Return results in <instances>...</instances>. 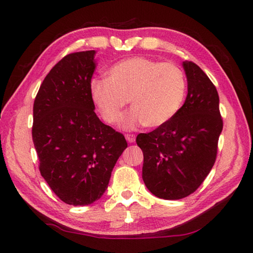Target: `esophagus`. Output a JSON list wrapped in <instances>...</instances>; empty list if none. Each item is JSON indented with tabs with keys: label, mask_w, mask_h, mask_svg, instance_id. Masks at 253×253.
I'll return each instance as SVG.
<instances>
[{
	"label": "esophagus",
	"mask_w": 253,
	"mask_h": 253,
	"mask_svg": "<svg viewBox=\"0 0 253 253\" xmlns=\"http://www.w3.org/2000/svg\"><path fill=\"white\" fill-rule=\"evenodd\" d=\"M125 137H126V140L128 143H134L135 142V135L134 134H127Z\"/></svg>",
	"instance_id": "esophagus-1"
}]
</instances>
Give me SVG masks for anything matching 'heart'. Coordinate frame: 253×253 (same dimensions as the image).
Returning a JSON list of instances; mask_svg holds the SVG:
<instances>
[{
	"label": "heart",
	"instance_id": "obj_1",
	"mask_svg": "<svg viewBox=\"0 0 253 253\" xmlns=\"http://www.w3.org/2000/svg\"><path fill=\"white\" fill-rule=\"evenodd\" d=\"M186 80L181 68L147 58H130L111 67L108 78L92 81L91 97L106 123L122 121L127 102L132 108L124 127L143 124L154 128L169 122L181 109Z\"/></svg>",
	"mask_w": 253,
	"mask_h": 253
}]
</instances>
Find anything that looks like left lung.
Instances as JSON below:
<instances>
[{
  "mask_svg": "<svg viewBox=\"0 0 253 253\" xmlns=\"http://www.w3.org/2000/svg\"><path fill=\"white\" fill-rule=\"evenodd\" d=\"M182 66L187 80L184 105L169 122L136 138L144 154L145 185L164 200L186 198L203 183L215 162L223 128L212 81L195 63Z\"/></svg>",
  "mask_w": 253,
  "mask_h": 253,
  "instance_id": "1",
  "label": "left lung"
}]
</instances>
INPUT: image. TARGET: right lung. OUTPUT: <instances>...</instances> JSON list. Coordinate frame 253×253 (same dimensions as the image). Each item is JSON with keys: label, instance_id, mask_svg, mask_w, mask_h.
I'll list each match as a JSON object with an SVG mask.
<instances>
[{"label": "right lung", "instance_id": "1", "mask_svg": "<svg viewBox=\"0 0 253 253\" xmlns=\"http://www.w3.org/2000/svg\"><path fill=\"white\" fill-rule=\"evenodd\" d=\"M96 51L66 55L42 83L33 105V144L40 172L54 194L69 205H89L108 187L127 147L121 132L95 113L91 78Z\"/></svg>", "mask_w": 253, "mask_h": 253}]
</instances>
